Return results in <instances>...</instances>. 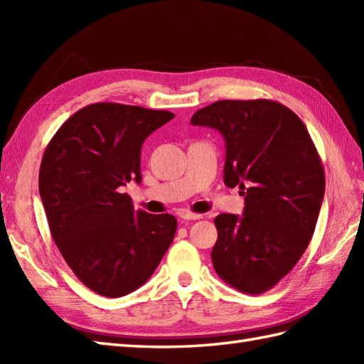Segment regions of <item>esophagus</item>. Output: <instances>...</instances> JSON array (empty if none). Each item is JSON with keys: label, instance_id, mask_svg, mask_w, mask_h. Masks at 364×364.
Wrapping results in <instances>:
<instances>
[{"label": "esophagus", "instance_id": "34e87169", "mask_svg": "<svg viewBox=\"0 0 364 364\" xmlns=\"http://www.w3.org/2000/svg\"><path fill=\"white\" fill-rule=\"evenodd\" d=\"M180 218H181L183 220H198V219H202L203 215H202V214H196V213L184 211V213L180 214Z\"/></svg>", "mask_w": 364, "mask_h": 364}]
</instances>
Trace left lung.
<instances>
[{"label":"left lung","instance_id":"left-lung-1","mask_svg":"<svg viewBox=\"0 0 364 364\" xmlns=\"http://www.w3.org/2000/svg\"><path fill=\"white\" fill-rule=\"evenodd\" d=\"M192 125L218 129L227 146L223 183L239 188L244 214L214 219L215 272L235 289L262 294L297 264L314 233L326 175L308 129L272 100H222Z\"/></svg>","mask_w":364,"mask_h":364}]
</instances>
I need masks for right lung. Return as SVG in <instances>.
<instances>
[{"label":"right lung","mask_w":364,"mask_h":364,"mask_svg":"<svg viewBox=\"0 0 364 364\" xmlns=\"http://www.w3.org/2000/svg\"><path fill=\"white\" fill-rule=\"evenodd\" d=\"M175 117L94 103L65 120L43 153L38 192L54 244L73 274L105 297L142 286L173 241L172 214L136 211L122 186L141 183V149Z\"/></svg>","instance_id":"obj_1"}]
</instances>
